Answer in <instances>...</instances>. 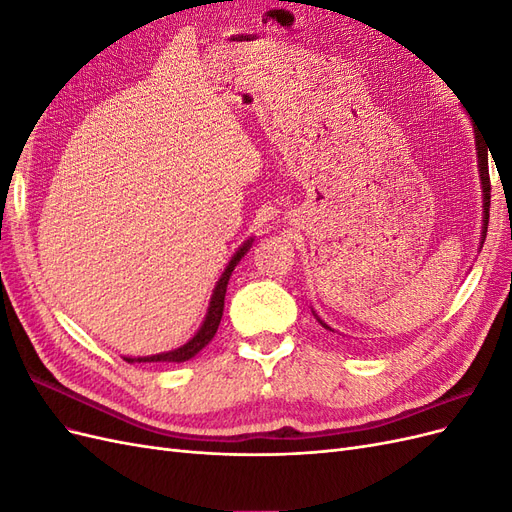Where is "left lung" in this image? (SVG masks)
Wrapping results in <instances>:
<instances>
[{
    "mask_svg": "<svg viewBox=\"0 0 512 512\" xmlns=\"http://www.w3.org/2000/svg\"><path fill=\"white\" fill-rule=\"evenodd\" d=\"M476 149H478V168H480V181H483V196H485V218H483V241L487 237V224H489V205H491V181H489V160H487V145L478 141L476 136ZM324 329H329L327 324L320 320Z\"/></svg>",
    "mask_w": 512,
    "mask_h": 512,
    "instance_id": "8db88e82",
    "label": "left lung"
}]
</instances>
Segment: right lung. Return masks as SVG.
I'll return each mask as SVG.
<instances>
[{
  "label": "right lung",
  "instance_id": "1",
  "mask_svg": "<svg viewBox=\"0 0 512 512\" xmlns=\"http://www.w3.org/2000/svg\"><path fill=\"white\" fill-rule=\"evenodd\" d=\"M250 245H252V241L243 243V245L239 247V252H237L235 256H232V260L228 262V267H226V271L222 273L218 286H215V290H213V297H211V303H209V312H207V318H205V322H203V327L198 329V333L190 339L188 344H183L181 348L170 350V352L153 354V356H141V359H128V356H126V361H128V363H181V361L192 359L194 354H198L200 350H203V348L211 342L215 331H218V327H220V320H222V314H224V297H226L228 280H230L232 271H235L237 262L241 260V256H243L247 250H250Z\"/></svg>",
  "mask_w": 512,
  "mask_h": 512
}]
</instances>
